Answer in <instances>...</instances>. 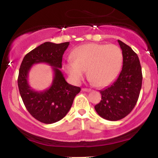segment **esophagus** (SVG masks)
I'll use <instances>...</instances> for the list:
<instances>
[{
	"mask_svg": "<svg viewBox=\"0 0 158 158\" xmlns=\"http://www.w3.org/2000/svg\"><path fill=\"white\" fill-rule=\"evenodd\" d=\"M81 90H82V91H85V92H90L91 90L89 89V88H82Z\"/></svg>",
	"mask_w": 158,
	"mask_h": 158,
	"instance_id": "obj_1",
	"label": "esophagus"
}]
</instances>
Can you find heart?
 <instances>
[{
  "mask_svg": "<svg viewBox=\"0 0 158 158\" xmlns=\"http://www.w3.org/2000/svg\"><path fill=\"white\" fill-rule=\"evenodd\" d=\"M72 60H68L64 68L76 81L88 77L97 86H107L114 80L123 64V52L115 44H86L74 49Z\"/></svg>",
  "mask_w": 158,
  "mask_h": 158,
  "instance_id": "obj_1",
  "label": "heart"
}]
</instances>
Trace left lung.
<instances>
[{
  "label": "left lung",
  "mask_w": 158,
  "mask_h": 158,
  "mask_svg": "<svg viewBox=\"0 0 158 158\" xmlns=\"http://www.w3.org/2000/svg\"><path fill=\"white\" fill-rule=\"evenodd\" d=\"M123 52V68L117 79L101 90V101L94 106L102 118L117 121L126 117L138 100L142 87V69L139 58L129 46L118 40Z\"/></svg>",
  "instance_id": "obj_1"
}]
</instances>
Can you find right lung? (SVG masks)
<instances>
[{
  "label": "right lung",
  "instance_id": "right-lung-1",
  "mask_svg": "<svg viewBox=\"0 0 158 158\" xmlns=\"http://www.w3.org/2000/svg\"><path fill=\"white\" fill-rule=\"evenodd\" d=\"M69 44L44 42L24 56L19 69L18 85L23 104L34 118L46 124L64 118L81 90L79 87L68 84L60 70L63 54ZM39 63L52 67L54 79L50 88L38 92L30 87L28 76L32 65Z\"/></svg>",
  "mask_w": 158,
  "mask_h": 158
}]
</instances>
